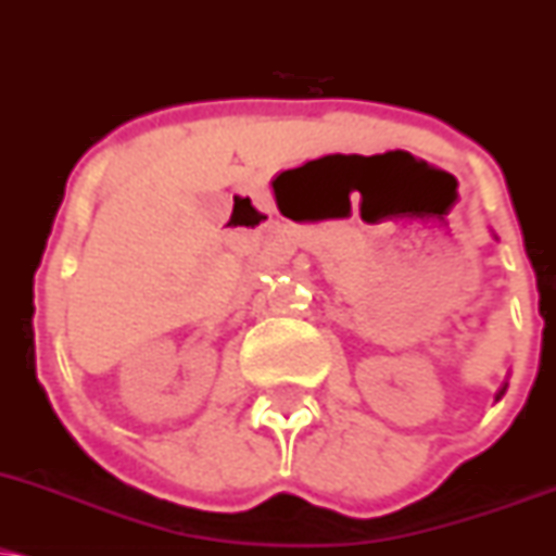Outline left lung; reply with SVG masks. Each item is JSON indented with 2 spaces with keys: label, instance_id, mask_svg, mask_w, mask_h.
<instances>
[{
  "label": "left lung",
  "instance_id": "1",
  "mask_svg": "<svg viewBox=\"0 0 556 556\" xmlns=\"http://www.w3.org/2000/svg\"><path fill=\"white\" fill-rule=\"evenodd\" d=\"M505 391H507V383H505L503 388H500V391H497V396H494V401H500V399H503V396H505Z\"/></svg>",
  "mask_w": 556,
  "mask_h": 556
}]
</instances>
